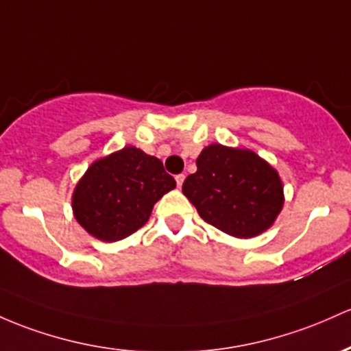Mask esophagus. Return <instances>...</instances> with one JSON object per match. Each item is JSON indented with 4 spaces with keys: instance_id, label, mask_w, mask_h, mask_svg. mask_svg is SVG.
<instances>
[{
    "instance_id": "34e87169",
    "label": "esophagus",
    "mask_w": 351,
    "mask_h": 351,
    "mask_svg": "<svg viewBox=\"0 0 351 351\" xmlns=\"http://www.w3.org/2000/svg\"><path fill=\"white\" fill-rule=\"evenodd\" d=\"M175 180H176V184H178V188H182V184L184 182V175H176Z\"/></svg>"
}]
</instances>
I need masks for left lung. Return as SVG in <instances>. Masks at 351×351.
Here are the masks:
<instances>
[{
	"mask_svg": "<svg viewBox=\"0 0 351 351\" xmlns=\"http://www.w3.org/2000/svg\"><path fill=\"white\" fill-rule=\"evenodd\" d=\"M196 173L183 183V195L199 217L234 238L267 232L283 208L278 171L252 149L210 145L196 160Z\"/></svg>",
	"mask_w": 351,
	"mask_h": 351,
	"instance_id": "8db88e82",
	"label": "left lung"
}]
</instances>
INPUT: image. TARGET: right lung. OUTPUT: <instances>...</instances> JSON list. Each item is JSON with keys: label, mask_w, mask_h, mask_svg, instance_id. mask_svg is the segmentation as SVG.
Returning <instances> with one entry per match:
<instances>
[{"label": "right lung", "mask_w": 351, "mask_h": 351, "mask_svg": "<svg viewBox=\"0 0 351 351\" xmlns=\"http://www.w3.org/2000/svg\"><path fill=\"white\" fill-rule=\"evenodd\" d=\"M175 186L158 158L125 146L86 169L73 193V213L91 237L118 241L141 228L158 199Z\"/></svg>", "instance_id": "add662e5"}]
</instances>
